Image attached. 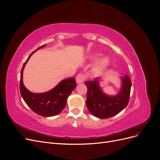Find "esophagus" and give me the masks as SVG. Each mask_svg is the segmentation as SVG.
Listing matches in <instances>:
<instances>
[{
    "label": "esophagus",
    "instance_id": "esophagus-1",
    "mask_svg": "<svg viewBox=\"0 0 160 160\" xmlns=\"http://www.w3.org/2000/svg\"><path fill=\"white\" fill-rule=\"evenodd\" d=\"M85 80V76L83 74L79 73V75H77L76 77V82L77 83H81Z\"/></svg>",
    "mask_w": 160,
    "mask_h": 160
}]
</instances>
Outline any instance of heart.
<instances>
[{
	"mask_svg": "<svg viewBox=\"0 0 160 160\" xmlns=\"http://www.w3.org/2000/svg\"><path fill=\"white\" fill-rule=\"evenodd\" d=\"M99 56H101V54H95L94 55L92 56V59H97V58H98ZM110 63V59L108 57H103V59H101L99 62L98 63L96 66V68L95 70L97 71H101L103 69H105L106 67H107Z\"/></svg>",
	"mask_w": 160,
	"mask_h": 160,
	"instance_id": "obj_1",
	"label": "heart"
}]
</instances>
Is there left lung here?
<instances>
[{
	"mask_svg": "<svg viewBox=\"0 0 160 160\" xmlns=\"http://www.w3.org/2000/svg\"><path fill=\"white\" fill-rule=\"evenodd\" d=\"M122 88L115 96L105 94L97 78L85 82L88 88L86 105L91 114L97 118L106 119L113 117L126 107L129 103L132 81L127 75L122 77Z\"/></svg>",
	"mask_w": 160,
	"mask_h": 160,
	"instance_id": "1",
	"label": "left lung"
}]
</instances>
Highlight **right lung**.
Segmentation results:
<instances>
[{"label":"right lung","mask_w":160,"mask_h":160,"mask_svg":"<svg viewBox=\"0 0 160 160\" xmlns=\"http://www.w3.org/2000/svg\"><path fill=\"white\" fill-rule=\"evenodd\" d=\"M44 46L45 45L38 47L37 50ZM37 50L29 55L22 67L20 79L21 94L27 105L35 113L43 117L55 116L65 108L67 98L75 88L77 83L75 78L72 77L61 81L55 88L45 93H34L28 91L22 83V72L27 62Z\"/></svg>","instance_id":"obj_1"}]
</instances>
